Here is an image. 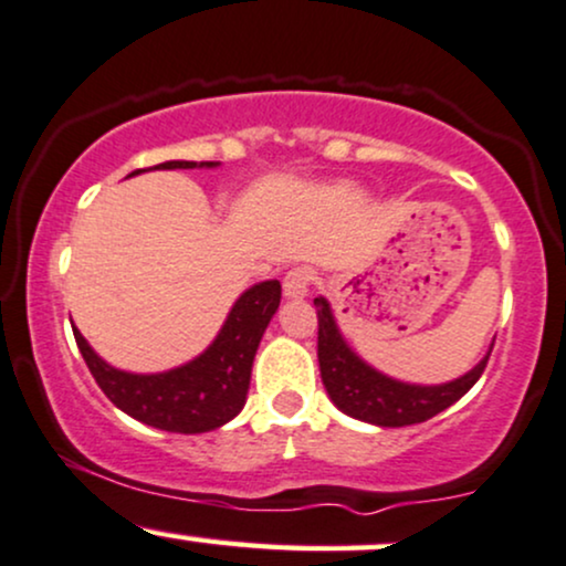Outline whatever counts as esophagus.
Instances as JSON below:
<instances>
[{"label": "esophagus", "mask_w": 566, "mask_h": 566, "mask_svg": "<svg viewBox=\"0 0 566 566\" xmlns=\"http://www.w3.org/2000/svg\"><path fill=\"white\" fill-rule=\"evenodd\" d=\"M312 281H315V270L312 268H304L302 264V268L289 270L283 277V294L289 298H304L307 296Z\"/></svg>", "instance_id": "1"}]
</instances>
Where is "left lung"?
Instances as JSON below:
<instances>
[{
  "instance_id": "8db88e82",
  "label": "left lung",
  "mask_w": 566,
  "mask_h": 566,
  "mask_svg": "<svg viewBox=\"0 0 566 566\" xmlns=\"http://www.w3.org/2000/svg\"><path fill=\"white\" fill-rule=\"evenodd\" d=\"M317 307V360L325 391L338 410L376 427H410V423L429 421L444 408L461 400L467 391L480 381L490 360V349L484 360L471 368L467 376L437 387H418L402 384L378 374L368 363H363L349 344L338 334L334 312L323 296L315 298Z\"/></svg>"
}]
</instances>
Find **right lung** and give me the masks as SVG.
<instances>
[{
  "instance_id": "1",
  "label": "right lung",
  "mask_w": 566,
  "mask_h": 566,
  "mask_svg": "<svg viewBox=\"0 0 566 566\" xmlns=\"http://www.w3.org/2000/svg\"><path fill=\"white\" fill-rule=\"evenodd\" d=\"M214 161H166L156 169H196ZM143 169L132 171L139 175ZM281 304V283L251 285L230 310L228 321L203 355L166 374H126L99 360L86 338L73 331L86 368L105 397L126 416L161 431L201 434L219 429L243 410L251 381V365L264 328Z\"/></svg>"
}]
</instances>
